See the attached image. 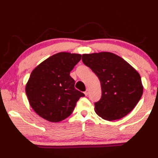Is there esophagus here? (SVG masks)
<instances>
[{
    "instance_id": "esophagus-1",
    "label": "esophagus",
    "mask_w": 158,
    "mask_h": 158,
    "mask_svg": "<svg viewBox=\"0 0 158 158\" xmlns=\"http://www.w3.org/2000/svg\"><path fill=\"white\" fill-rule=\"evenodd\" d=\"M84 94H85V96H87L88 95H89V90H85V91L84 92Z\"/></svg>"
}]
</instances>
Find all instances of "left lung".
<instances>
[{
	"label": "left lung",
	"instance_id": "left-lung-1",
	"mask_svg": "<svg viewBox=\"0 0 158 158\" xmlns=\"http://www.w3.org/2000/svg\"><path fill=\"white\" fill-rule=\"evenodd\" d=\"M82 61L100 81L102 97L95 103V111L99 116L115 121L135 107L143 88L139 74L129 63L110 52L83 54Z\"/></svg>",
	"mask_w": 158,
	"mask_h": 158
}]
</instances>
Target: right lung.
I'll use <instances>...</instances> for the list:
<instances>
[{
  "label": "right lung",
  "instance_id": "obj_1",
  "mask_svg": "<svg viewBox=\"0 0 158 158\" xmlns=\"http://www.w3.org/2000/svg\"><path fill=\"white\" fill-rule=\"evenodd\" d=\"M81 58V54L60 52L37 65L26 85L33 110L48 121L57 123L70 115L77 102L84 94L74 88L69 75Z\"/></svg>",
  "mask_w": 158,
  "mask_h": 158
}]
</instances>
